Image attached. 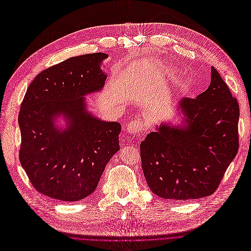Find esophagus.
I'll list each match as a JSON object with an SVG mask.
<instances>
[{
  "label": "esophagus",
  "instance_id": "1",
  "mask_svg": "<svg viewBox=\"0 0 251 251\" xmlns=\"http://www.w3.org/2000/svg\"><path fill=\"white\" fill-rule=\"evenodd\" d=\"M126 132L128 134H131L132 136H137L143 132L144 124L139 119H135V120H132V122H129L126 125Z\"/></svg>",
  "mask_w": 251,
  "mask_h": 251
}]
</instances>
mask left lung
<instances>
[{
    "label": "left lung",
    "mask_w": 251,
    "mask_h": 251,
    "mask_svg": "<svg viewBox=\"0 0 251 251\" xmlns=\"http://www.w3.org/2000/svg\"><path fill=\"white\" fill-rule=\"evenodd\" d=\"M181 124L162 123L140 144L150 189L165 200H197L218 188L239 149V103L212 67L211 84L177 103Z\"/></svg>",
    "instance_id": "8db88e82"
}]
</instances>
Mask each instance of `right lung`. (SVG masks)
Segmentation results:
<instances>
[{
  "label": "right lung",
  "mask_w": 251,
  "mask_h": 251,
  "mask_svg": "<svg viewBox=\"0 0 251 251\" xmlns=\"http://www.w3.org/2000/svg\"><path fill=\"white\" fill-rule=\"evenodd\" d=\"M107 58L103 53L72 57L41 72L25 94L20 161L43 195L62 201L87 197L119 151L122 126L94 116L85 98L105 86L101 62ZM59 116L68 120L62 130L54 126Z\"/></svg>",
  "instance_id": "add662e5"
}]
</instances>
